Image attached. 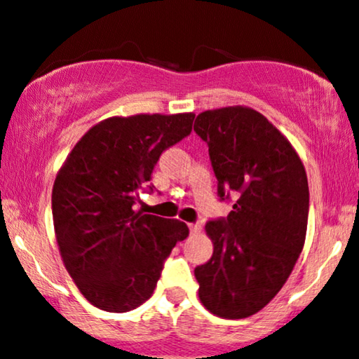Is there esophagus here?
<instances>
[{
  "instance_id": "obj_1",
  "label": "esophagus",
  "mask_w": 359,
  "mask_h": 359,
  "mask_svg": "<svg viewBox=\"0 0 359 359\" xmlns=\"http://www.w3.org/2000/svg\"><path fill=\"white\" fill-rule=\"evenodd\" d=\"M189 229H191L192 234H201L202 224H189Z\"/></svg>"
}]
</instances>
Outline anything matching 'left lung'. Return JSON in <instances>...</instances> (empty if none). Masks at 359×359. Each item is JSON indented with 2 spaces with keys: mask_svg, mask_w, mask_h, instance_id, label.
Instances as JSON below:
<instances>
[{
  "mask_svg": "<svg viewBox=\"0 0 359 359\" xmlns=\"http://www.w3.org/2000/svg\"><path fill=\"white\" fill-rule=\"evenodd\" d=\"M194 130L209 145L219 196L237 197L226 221L205 224L214 252L194 271L198 299L219 318H249L273 301L304 248L308 177L291 142L250 107L202 111Z\"/></svg>",
  "mask_w": 359,
  "mask_h": 359,
  "instance_id": "8db88e82",
  "label": "left lung"
}]
</instances>
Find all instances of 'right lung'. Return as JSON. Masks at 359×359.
<instances>
[{
	"label": "right lung",
	"mask_w": 359,
	"mask_h": 359,
	"mask_svg": "<svg viewBox=\"0 0 359 359\" xmlns=\"http://www.w3.org/2000/svg\"><path fill=\"white\" fill-rule=\"evenodd\" d=\"M196 114L109 116L76 142L56 174L51 209L60 256L95 308L135 309L154 294L187 224L133 209L163 150L187 137Z\"/></svg>",
	"instance_id": "obj_1"
}]
</instances>
